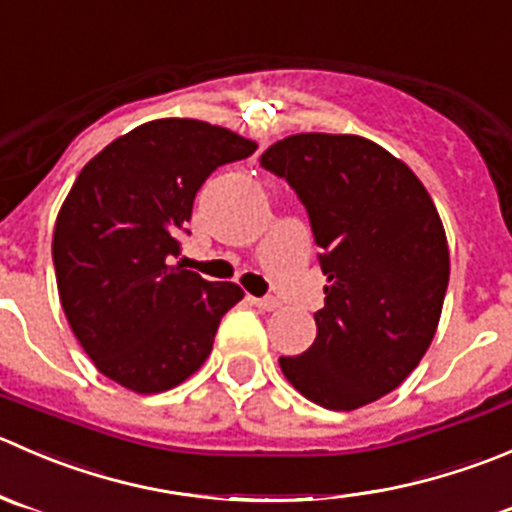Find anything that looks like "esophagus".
Segmentation results:
<instances>
[{
    "instance_id": "1",
    "label": "esophagus",
    "mask_w": 512,
    "mask_h": 512,
    "mask_svg": "<svg viewBox=\"0 0 512 512\" xmlns=\"http://www.w3.org/2000/svg\"><path fill=\"white\" fill-rule=\"evenodd\" d=\"M251 301H254V306L261 308V311H276V308L281 306V303H278V298H271V296H266V298H251Z\"/></svg>"
}]
</instances>
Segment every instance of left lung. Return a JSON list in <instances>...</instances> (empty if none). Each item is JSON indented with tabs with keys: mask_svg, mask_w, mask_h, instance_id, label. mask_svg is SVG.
<instances>
[{
	"mask_svg": "<svg viewBox=\"0 0 512 512\" xmlns=\"http://www.w3.org/2000/svg\"><path fill=\"white\" fill-rule=\"evenodd\" d=\"M261 166L306 206L328 281L316 341L278 366L308 401L356 411L401 386L433 341L450 276L443 221L421 179L363 136H286Z\"/></svg>",
	"mask_w": 512,
	"mask_h": 512,
	"instance_id": "1",
	"label": "left lung"
}]
</instances>
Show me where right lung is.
Masks as SVG:
<instances>
[{
    "label": "right lung",
    "instance_id": "1",
    "mask_svg": "<svg viewBox=\"0 0 512 512\" xmlns=\"http://www.w3.org/2000/svg\"><path fill=\"white\" fill-rule=\"evenodd\" d=\"M256 141L199 119H156L99 151L54 224L59 301L94 366L149 396L194 376L221 316L244 298L236 283L186 271L176 231L196 191Z\"/></svg>",
    "mask_w": 512,
    "mask_h": 512
}]
</instances>
